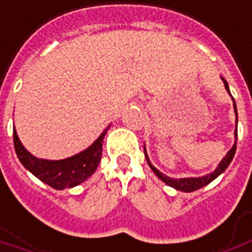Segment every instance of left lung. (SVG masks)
I'll use <instances>...</instances> for the list:
<instances>
[{
    "label": "left lung",
    "mask_w": 252,
    "mask_h": 252,
    "mask_svg": "<svg viewBox=\"0 0 252 252\" xmlns=\"http://www.w3.org/2000/svg\"><path fill=\"white\" fill-rule=\"evenodd\" d=\"M223 82H224V87H225V90H227L229 94L228 83H227L224 79H223ZM229 95H231V94H229ZM231 98H232V95H231ZM232 100H234V110H235V115H236V128H235V133H234L235 134V144H234V146L231 148V150H229L228 153L225 154V157H224V158L220 161V164L218 165V168L215 169L212 173L205 174V176H203V177L172 179V177H169V176H166V174L161 173L158 169L154 168L153 165L150 164L148 154H146V149H144L145 157H146V161H148L149 166L152 168V170H153L154 173L157 174V177H158L159 180H162V181H164L166 185H169V187H172V188H174V189H177V190H181V192H193V190H197V189L203 188V187H205V185H208L209 183H212V181H214V180L216 179L218 176H220V174L223 173L225 169L228 168V165L231 164V161H232V158H234L235 152H236V141H238V110H236L235 99L232 98Z\"/></svg>",
    "instance_id": "left-lung-1"
}]
</instances>
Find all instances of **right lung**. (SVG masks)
Masks as SVG:
<instances>
[{"label": "right lung", "mask_w": 252, "mask_h": 252, "mask_svg": "<svg viewBox=\"0 0 252 252\" xmlns=\"http://www.w3.org/2000/svg\"><path fill=\"white\" fill-rule=\"evenodd\" d=\"M110 126L100 134L98 139L86 150L75 154L72 157H68L58 161L37 158L29 153L24 148L21 141L18 138L16 128L13 127V142L20 162L28 169L29 172L41 180L49 187L59 190L65 188H73L76 185L84 183L88 177H91L94 172L98 168L102 157V145L103 138Z\"/></svg>", "instance_id": "add662e5"}]
</instances>
